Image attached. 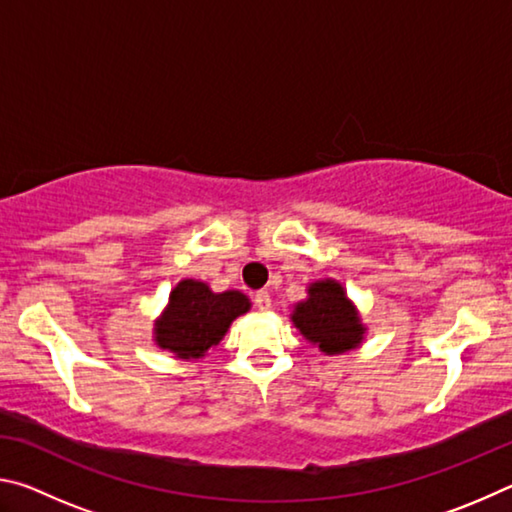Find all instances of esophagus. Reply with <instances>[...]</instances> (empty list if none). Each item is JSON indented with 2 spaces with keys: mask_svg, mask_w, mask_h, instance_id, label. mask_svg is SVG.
Wrapping results in <instances>:
<instances>
[{
  "mask_svg": "<svg viewBox=\"0 0 512 512\" xmlns=\"http://www.w3.org/2000/svg\"><path fill=\"white\" fill-rule=\"evenodd\" d=\"M255 305H257V309H262V311H266L268 307H271V293L268 291H257L255 293Z\"/></svg>",
  "mask_w": 512,
  "mask_h": 512,
  "instance_id": "obj_1",
  "label": "esophagus"
}]
</instances>
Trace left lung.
<instances>
[{
	"label": "left lung",
	"instance_id": "1",
	"mask_svg": "<svg viewBox=\"0 0 512 512\" xmlns=\"http://www.w3.org/2000/svg\"><path fill=\"white\" fill-rule=\"evenodd\" d=\"M293 323L327 354H341L357 348L363 339L359 316L345 298L339 282L323 280L309 287V298L293 311Z\"/></svg>",
	"mask_w": 512,
	"mask_h": 512
}]
</instances>
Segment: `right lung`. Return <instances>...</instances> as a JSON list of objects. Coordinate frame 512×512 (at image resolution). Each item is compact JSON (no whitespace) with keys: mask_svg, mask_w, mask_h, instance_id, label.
Returning a JSON list of instances; mask_svg holds the SVG:
<instances>
[{"mask_svg":"<svg viewBox=\"0 0 512 512\" xmlns=\"http://www.w3.org/2000/svg\"><path fill=\"white\" fill-rule=\"evenodd\" d=\"M248 309L250 302L244 293H212L203 282L183 280L171 291L169 307L155 327V341L180 359H198L219 343L232 320Z\"/></svg>","mask_w":512,"mask_h":512,"instance_id":"1","label":"right lung"}]
</instances>
